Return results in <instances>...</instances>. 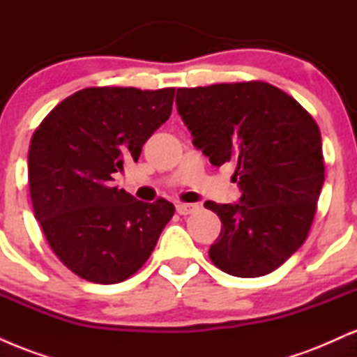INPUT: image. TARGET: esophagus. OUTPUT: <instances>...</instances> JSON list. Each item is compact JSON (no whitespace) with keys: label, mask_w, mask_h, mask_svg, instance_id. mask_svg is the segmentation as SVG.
Listing matches in <instances>:
<instances>
[{"label":"esophagus","mask_w":357,"mask_h":357,"mask_svg":"<svg viewBox=\"0 0 357 357\" xmlns=\"http://www.w3.org/2000/svg\"><path fill=\"white\" fill-rule=\"evenodd\" d=\"M196 204H190V203H178L176 204V211L179 213V215H190L196 210Z\"/></svg>","instance_id":"esophagus-1"}]
</instances>
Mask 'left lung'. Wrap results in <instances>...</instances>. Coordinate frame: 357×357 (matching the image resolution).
<instances>
[{
	"label": "left lung",
	"mask_w": 357,
	"mask_h": 357,
	"mask_svg": "<svg viewBox=\"0 0 357 357\" xmlns=\"http://www.w3.org/2000/svg\"><path fill=\"white\" fill-rule=\"evenodd\" d=\"M192 144L213 166L231 162L238 203L206 202L221 231L211 261L235 277L267 275L302 247L324 184L321 130L284 90L265 82L178 89Z\"/></svg>",
	"instance_id": "8db88e82"
}]
</instances>
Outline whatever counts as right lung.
<instances>
[{
	"label": "right lung",
	"mask_w": 357,
	"mask_h": 357,
	"mask_svg": "<svg viewBox=\"0 0 357 357\" xmlns=\"http://www.w3.org/2000/svg\"><path fill=\"white\" fill-rule=\"evenodd\" d=\"M174 89L89 87L61 100L28 151L35 218L75 275L119 284L151 257L174 204L139 202L114 184L171 116Z\"/></svg>",
	"instance_id": "add662e5"
}]
</instances>
